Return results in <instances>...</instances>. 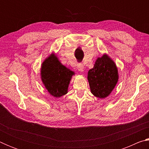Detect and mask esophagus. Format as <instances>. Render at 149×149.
<instances>
[{
	"mask_svg": "<svg viewBox=\"0 0 149 149\" xmlns=\"http://www.w3.org/2000/svg\"><path fill=\"white\" fill-rule=\"evenodd\" d=\"M77 68L78 70H79V71L83 72L84 70V64H81V63H80V64L77 65Z\"/></svg>",
	"mask_w": 149,
	"mask_h": 149,
	"instance_id": "obj_1",
	"label": "esophagus"
}]
</instances>
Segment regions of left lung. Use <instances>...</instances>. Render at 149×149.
<instances>
[{
	"label": "left lung",
	"mask_w": 149,
	"mask_h": 149,
	"mask_svg": "<svg viewBox=\"0 0 149 149\" xmlns=\"http://www.w3.org/2000/svg\"><path fill=\"white\" fill-rule=\"evenodd\" d=\"M87 79L92 94L104 99L110 94L118 81L116 65L105 54L96 60L94 67L88 72Z\"/></svg>",
	"instance_id": "8db88e82"
}]
</instances>
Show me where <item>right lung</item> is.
Listing matches in <instances>:
<instances>
[{
    "instance_id": "add662e5",
    "label": "right lung",
    "mask_w": 149,
    "mask_h": 149,
    "mask_svg": "<svg viewBox=\"0 0 149 149\" xmlns=\"http://www.w3.org/2000/svg\"><path fill=\"white\" fill-rule=\"evenodd\" d=\"M74 72L62 65L54 54L42 63L41 80L50 95L58 98L68 93V85Z\"/></svg>"
}]
</instances>
